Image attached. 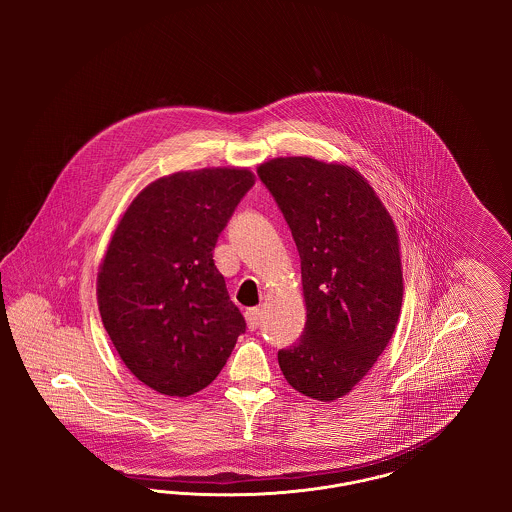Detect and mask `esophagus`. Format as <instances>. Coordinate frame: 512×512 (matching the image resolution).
Listing matches in <instances>:
<instances>
[{"instance_id":"obj_1","label":"esophagus","mask_w":512,"mask_h":512,"mask_svg":"<svg viewBox=\"0 0 512 512\" xmlns=\"http://www.w3.org/2000/svg\"><path fill=\"white\" fill-rule=\"evenodd\" d=\"M245 322H247V326H249V330H257L259 328V324H261V311L259 309H247L245 311Z\"/></svg>"}]
</instances>
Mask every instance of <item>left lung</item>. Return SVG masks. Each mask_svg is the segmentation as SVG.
<instances>
[{"mask_svg":"<svg viewBox=\"0 0 512 512\" xmlns=\"http://www.w3.org/2000/svg\"><path fill=\"white\" fill-rule=\"evenodd\" d=\"M257 174L292 230L307 307L297 343L278 351L293 390L334 401L378 361L403 301L399 236L361 172L311 157H278Z\"/></svg>","mask_w":512,"mask_h":512,"instance_id":"left-lung-1","label":"left lung"}]
</instances>
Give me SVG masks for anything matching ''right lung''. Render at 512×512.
I'll use <instances>...</instances> for the list:
<instances>
[{
	"label": "right lung",
	"instance_id": "obj_1",
	"mask_svg": "<svg viewBox=\"0 0 512 512\" xmlns=\"http://www.w3.org/2000/svg\"><path fill=\"white\" fill-rule=\"evenodd\" d=\"M253 184L247 169L174 172L119 220L99 267V315L147 388L171 397L207 388L244 334L213 249Z\"/></svg>",
	"mask_w": 512,
	"mask_h": 512
}]
</instances>
